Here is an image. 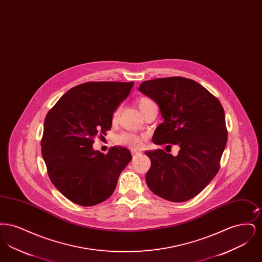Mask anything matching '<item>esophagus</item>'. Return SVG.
<instances>
[{"mask_svg":"<svg viewBox=\"0 0 262 262\" xmlns=\"http://www.w3.org/2000/svg\"><path fill=\"white\" fill-rule=\"evenodd\" d=\"M132 154H133V156H134V157H136V156H138V155H141L142 153H141L140 151H136V150H133V151H132Z\"/></svg>","mask_w":262,"mask_h":262,"instance_id":"34e87169","label":"esophagus"}]
</instances>
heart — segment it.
<instances>
[{
    "mask_svg": "<svg viewBox=\"0 0 262 262\" xmlns=\"http://www.w3.org/2000/svg\"><path fill=\"white\" fill-rule=\"evenodd\" d=\"M153 103L154 102L147 97H140L137 99V106L141 112H143L146 109V107H148L150 104H153ZM119 114H120V108H117L113 113V121H116L118 119ZM144 139H145L144 136L137 135L130 132H123L120 135H118L116 138L119 144L125 145L132 149L141 148L143 145Z\"/></svg>",
    "mask_w": 262,
    "mask_h": 262,
    "instance_id": "heart-1",
    "label": "heart"
}]
</instances>
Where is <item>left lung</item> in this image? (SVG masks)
<instances>
[{
  "label": "left lung",
  "instance_id": "left-lung-1",
  "mask_svg": "<svg viewBox=\"0 0 262 262\" xmlns=\"http://www.w3.org/2000/svg\"><path fill=\"white\" fill-rule=\"evenodd\" d=\"M139 91L158 104L164 119L153 142L181 148L177 156L163 149L145 152L151 161L146 184L164 200H190L220 169L228 139L223 106L206 88L181 76L145 80Z\"/></svg>",
  "mask_w": 262,
  "mask_h": 262
}]
</instances>
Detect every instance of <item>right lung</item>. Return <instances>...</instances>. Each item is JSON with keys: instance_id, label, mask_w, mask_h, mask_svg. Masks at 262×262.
Listing matches in <instances>:
<instances>
[{"instance_id": "add662e5", "label": "right lung", "mask_w": 262, "mask_h": 262, "mask_svg": "<svg viewBox=\"0 0 262 262\" xmlns=\"http://www.w3.org/2000/svg\"><path fill=\"white\" fill-rule=\"evenodd\" d=\"M135 82L90 81L71 88L47 113L41 152L52 184L68 200L93 206L112 195L120 174L133 159L114 146L94 151V137L111 129L113 113Z\"/></svg>"}]
</instances>
